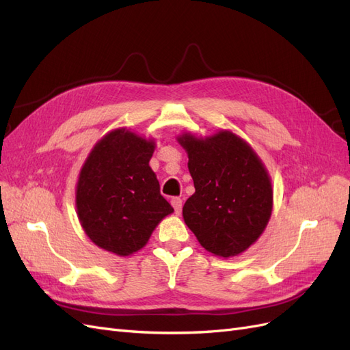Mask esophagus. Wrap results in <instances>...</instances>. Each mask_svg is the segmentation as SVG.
Wrapping results in <instances>:
<instances>
[{
    "label": "esophagus",
    "mask_w": 350,
    "mask_h": 350,
    "mask_svg": "<svg viewBox=\"0 0 350 350\" xmlns=\"http://www.w3.org/2000/svg\"><path fill=\"white\" fill-rule=\"evenodd\" d=\"M171 204L174 206L176 215L181 213V210H183V200L181 198H179V197H172L171 198Z\"/></svg>",
    "instance_id": "esophagus-1"
}]
</instances>
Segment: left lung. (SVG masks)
<instances>
[{
  "label": "left lung",
  "instance_id": "obj_1",
  "mask_svg": "<svg viewBox=\"0 0 350 350\" xmlns=\"http://www.w3.org/2000/svg\"><path fill=\"white\" fill-rule=\"evenodd\" d=\"M178 142L188 153L196 188L183 208L187 226L208 252L238 256L260 238L271 216L266 166L247 142L226 130L206 139L185 133Z\"/></svg>",
  "mask_w": 350,
  "mask_h": 350
}]
</instances>
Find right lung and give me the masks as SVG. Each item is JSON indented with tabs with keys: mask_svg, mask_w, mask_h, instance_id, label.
<instances>
[{
	"mask_svg": "<svg viewBox=\"0 0 350 350\" xmlns=\"http://www.w3.org/2000/svg\"><path fill=\"white\" fill-rule=\"evenodd\" d=\"M154 142L118 129L99 140L84 162L76 188L81 228L102 250L120 257L142 250L174 208L161 194L149 162Z\"/></svg>",
	"mask_w": 350,
	"mask_h": 350,
	"instance_id": "right-lung-1",
	"label": "right lung"
}]
</instances>
